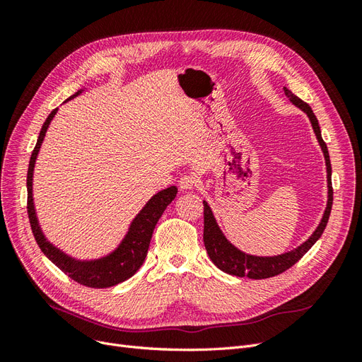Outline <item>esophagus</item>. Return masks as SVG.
Wrapping results in <instances>:
<instances>
[{"instance_id":"obj_1","label":"esophagus","mask_w":362,"mask_h":362,"mask_svg":"<svg viewBox=\"0 0 362 362\" xmlns=\"http://www.w3.org/2000/svg\"><path fill=\"white\" fill-rule=\"evenodd\" d=\"M180 189L181 190H193L198 184V180H196L194 175H184V177L180 178Z\"/></svg>"}]
</instances>
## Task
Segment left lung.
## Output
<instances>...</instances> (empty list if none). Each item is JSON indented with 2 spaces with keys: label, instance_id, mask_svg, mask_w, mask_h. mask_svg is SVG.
<instances>
[{
  "label": "left lung",
  "instance_id": "left-lung-1",
  "mask_svg": "<svg viewBox=\"0 0 362 362\" xmlns=\"http://www.w3.org/2000/svg\"><path fill=\"white\" fill-rule=\"evenodd\" d=\"M284 92H286L288 100L296 105L299 107L306 116L310 117L311 125L314 133L317 136V140H319L320 148L323 151L325 161H326V172H327V205L325 214L322 217V222L317 226L313 235L303 242L299 247H296L290 252H286V254H281L276 257H255V255H249L245 254V252L238 250L234 245H231L223 235V233L218 228L216 218L213 216L211 208L208 206V204L204 201V245L206 249L208 257L211 258L214 264L221 269L222 272L228 273V275H234V276H247L250 279H266L276 276L279 273L286 272L291 266H294L306 252H308L313 245L319 240L325 231V228L327 225V221H329V214H331V208H332V201H334V192H332V181H331V160H329V152H327V146L322 139L320 133V127H319V120H317L315 115L313 113L311 107L303 103L300 98L296 96L291 90H288L287 87H284Z\"/></svg>",
  "mask_w": 362,
  "mask_h": 362
}]
</instances>
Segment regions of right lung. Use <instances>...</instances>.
Segmentation results:
<instances>
[{
    "label": "right lung",
    "mask_w": 362,
    "mask_h": 362,
    "mask_svg": "<svg viewBox=\"0 0 362 362\" xmlns=\"http://www.w3.org/2000/svg\"><path fill=\"white\" fill-rule=\"evenodd\" d=\"M83 90H78L66 101L72 100L76 95H80ZM64 101V103H66ZM59 108H54L47 117L45 124L42 125L40 134L37 137V144L33 149V154L28 164V173H27V211L31 225L33 235H35L36 242L47 258L54 262L62 272L66 273L69 278H72L75 282L81 284V286L90 287V288H107L117 286L119 282H124L128 278H131L134 273L144 264V261L148 254V247L151 243L152 233L158 222V218L166 210V206L175 199L178 189L175 185L158 192L157 194L152 196L148 201V204L141 208L140 213L134 217V221L131 222L127 235L124 237L120 245L108 254L107 257L90 259V261H81L75 259L69 255L64 254L60 249H57L54 245H51L47 237L43 235L40 225L37 222V216L35 210V202H33V172H35V164L39 154L40 145L45 137L47 129L51 124L52 117L56 116Z\"/></svg>",
    "instance_id": "1"
}]
</instances>
